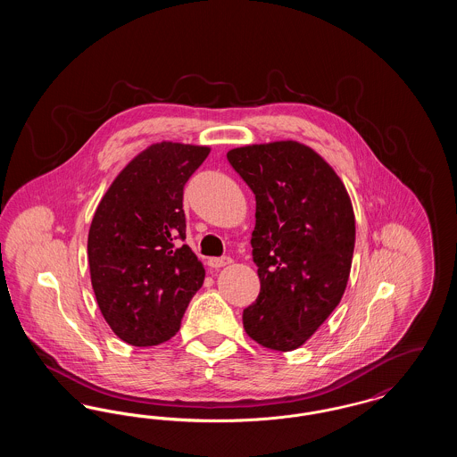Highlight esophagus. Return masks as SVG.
<instances>
[{"label":"esophagus","mask_w":457,"mask_h":457,"mask_svg":"<svg viewBox=\"0 0 457 457\" xmlns=\"http://www.w3.org/2000/svg\"><path fill=\"white\" fill-rule=\"evenodd\" d=\"M209 263V267H212V269H220V267H226V265H229L231 263V259L229 257H219V259H209L207 261Z\"/></svg>","instance_id":"1"}]
</instances>
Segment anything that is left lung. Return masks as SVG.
Instances as JSON below:
<instances>
[{"label":"left lung","instance_id":"1","mask_svg":"<svg viewBox=\"0 0 457 457\" xmlns=\"http://www.w3.org/2000/svg\"><path fill=\"white\" fill-rule=\"evenodd\" d=\"M228 161L255 195L252 255L261 293L243 310L263 348L304 345L339 304L354 250V212L345 183L295 140L231 149Z\"/></svg>","mask_w":457,"mask_h":457}]
</instances>
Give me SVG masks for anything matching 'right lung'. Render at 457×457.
<instances>
[{
  "mask_svg": "<svg viewBox=\"0 0 457 457\" xmlns=\"http://www.w3.org/2000/svg\"><path fill=\"white\" fill-rule=\"evenodd\" d=\"M211 149L159 142L133 157L99 202L88 229L90 281L111 330L155 346L179 330L205 270L188 245L183 187Z\"/></svg>",
  "mask_w": 457,
  "mask_h": 457,
  "instance_id": "1",
  "label": "right lung"
}]
</instances>
